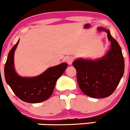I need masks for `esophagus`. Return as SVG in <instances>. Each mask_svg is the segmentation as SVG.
Here are the masks:
<instances>
[{"instance_id":"34e87169","label":"esophagus","mask_w":130,"mask_h":130,"mask_svg":"<svg viewBox=\"0 0 130 130\" xmlns=\"http://www.w3.org/2000/svg\"><path fill=\"white\" fill-rule=\"evenodd\" d=\"M65 61L68 64H71L73 63V57H72V56H68V57H66L65 58Z\"/></svg>"}]
</instances>
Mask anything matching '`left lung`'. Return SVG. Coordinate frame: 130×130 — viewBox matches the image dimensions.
<instances>
[{
	"label": "left lung",
	"instance_id": "1",
	"mask_svg": "<svg viewBox=\"0 0 130 130\" xmlns=\"http://www.w3.org/2000/svg\"><path fill=\"white\" fill-rule=\"evenodd\" d=\"M110 41V48L102 58L95 61L76 59L73 66L76 70L77 81L81 90L93 98L110 96L120 82L124 71V61L119 43L110 31L102 28Z\"/></svg>",
	"mask_w": 130,
	"mask_h": 130
}]
</instances>
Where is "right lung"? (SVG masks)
I'll return each instance as SVG.
<instances>
[{"label":"right lung","mask_w":130,"mask_h":130,"mask_svg":"<svg viewBox=\"0 0 130 130\" xmlns=\"http://www.w3.org/2000/svg\"><path fill=\"white\" fill-rule=\"evenodd\" d=\"M19 41L9 51L4 66L5 79L19 99L28 103H38L48 99L53 93L57 79L63 74L68 64L48 68L44 73L33 78H23L15 72L14 54Z\"/></svg>","instance_id":"1"}]
</instances>
